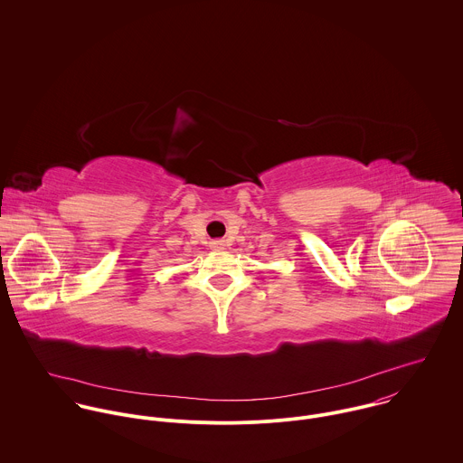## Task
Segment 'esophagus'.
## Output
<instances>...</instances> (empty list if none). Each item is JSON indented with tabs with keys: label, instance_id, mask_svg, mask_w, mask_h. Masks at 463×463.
Masks as SVG:
<instances>
[{
	"label": "esophagus",
	"instance_id": "34e87169",
	"mask_svg": "<svg viewBox=\"0 0 463 463\" xmlns=\"http://www.w3.org/2000/svg\"><path fill=\"white\" fill-rule=\"evenodd\" d=\"M210 248H212L213 251H221V250H224V242H222V241H213V242L210 244Z\"/></svg>",
	"mask_w": 463,
	"mask_h": 463
}]
</instances>
